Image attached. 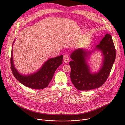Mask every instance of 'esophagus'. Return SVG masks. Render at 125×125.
Returning a JSON list of instances; mask_svg holds the SVG:
<instances>
[{
  "label": "esophagus",
  "mask_w": 125,
  "mask_h": 125,
  "mask_svg": "<svg viewBox=\"0 0 125 125\" xmlns=\"http://www.w3.org/2000/svg\"><path fill=\"white\" fill-rule=\"evenodd\" d=\"M63 61L65 63H67L69 61V58L67 55H64L63 57Z\"/></svg>",
  "instance_id": "1"
}]
</instances>
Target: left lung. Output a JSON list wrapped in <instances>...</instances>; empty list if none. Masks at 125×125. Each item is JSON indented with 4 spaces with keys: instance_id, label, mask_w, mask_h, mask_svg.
I'll return each instance as SVG.
<instances>
[{
    "instance_id": "1",
    "label": "left lung",
    "mask_w": 125,
    "mask_h": 125,
    "mask_svg": "<svg viewBox=\"0 0 125 125\" xmlns=\"http://www.w3.org/2000/svg\"><path fill=\"white\" fill-rule=\"evenodd\" d=\"M100 51L103 57L102 66L97 72L93 73L88 63L95 51ZM70 78L75 87L80 91H89L103 84L110 73L116 58V50L111 35L106 33L99 44L92 50L78 48L70 55Z\"/></svg>"
}]
</instances>
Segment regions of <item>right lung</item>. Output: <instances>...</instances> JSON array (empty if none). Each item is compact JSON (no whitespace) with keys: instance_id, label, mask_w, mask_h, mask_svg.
I'll use <instances>...</instances> for the list:
<instances>
[{"instance_id":"obj_1","label":"right lung","mask_w":125,"mask_h":125,"mask_svg":"<svg viewBox=\"0 0 125 125\" xmlns=\"http://www.w3.org/2000/svg\"><path fill=\"white\" fill-rule=\"evenodd\" d=\"M11 51V66L13 74L15 78L23 85L33 89H43L46 87L51 81L57 68L62 64L63 55H61L54 58L47 60L37 71L30 74H21L16 68L13 55V46Z\"/></svg>"}]
</instances>
